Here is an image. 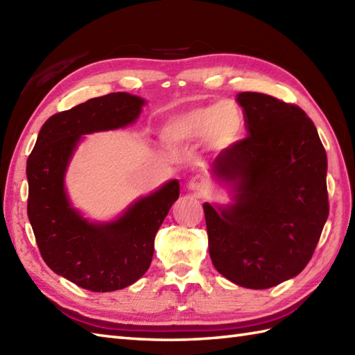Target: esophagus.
I'll return each instance as SVG.
<instances>
[{"label":"esophagus","instance_id":"obj_1","mask_svg":"<svg viewBox=\"0 0 355 355\" xmlns=\"http://www.w3.org/2000/svg\"><path fill=\"white\" fill-rule=\"evenodd\" d=\"M189 189L193 192L202 193L207 189V180L201 175H195L189 180Z\"/></svg>","mask_w":355,"mask_h":355}]
</instances>
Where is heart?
Wrapping results in <instances>:
<instances>
[{
	"instance_id": "1",
	"label": "heart",
	"mask_w": 355,
	"mask_h": 355,
	"mask_svg": "<svg viewBox=\"0 0 355 355\" xmlns=\"http://www.w3.org/2000/svg\"><path fill=\"white\" fill-rule=\"evenodd\" d=\"M241 116L233 103L214 102L186 110L166 120L164 139L171 143L205 140L210 148H230L241 135Z\"/></svg>"
}]
</instances>
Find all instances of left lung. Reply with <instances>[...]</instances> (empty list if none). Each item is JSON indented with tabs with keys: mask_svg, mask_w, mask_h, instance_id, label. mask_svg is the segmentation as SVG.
<instances>
[{
	"mask_svg": "<svg viewBox=\"0 0 355 355\" xmlns=\"http://www.w3.org/2000/svg\"><path fill=\"white\" fill-rule=\"evenodd\" d=\"M248 135L215 158L212 175L233 202H205L209 253L233 284L266 290L302 271L327 223V153L313 120L294 103L239 93Z\"/></svg>",
	"mask_w": 355,
	"mask_h": 355,
	"instance_id": "8db88e82",
	"label": "left lung"
}]
</instances>
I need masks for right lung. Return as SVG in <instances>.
I'll list each match as a JSON object with an SVG mask.
<instances>
[{"instance_id": "add662e5", "label": "right lung", "mask_w": 355, "mask_h": 355, "mask_svg": "<svg viewBox=\"0 0 355 355\" xmlns=\"http://www.w3.org/2000/svg\"><path fill=\"white\" fill-rule=\"evenodd\" d=\"M145 101L128 93L94 97L53 114L27 160V215L45 263L82 288L122 290L146 273L154 239L180 195L177 180L140 198L107 224L84 220L64 189L67 164L84 134L116 130L139 117Z\"/></svg>"}]
</instances>
